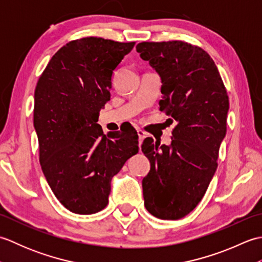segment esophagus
Returning <instances> with one entry per match:
<instances>
[{
    "mask_svg": "<svg viewBox=\"0 0 262 262\" xmlns=\"http://www.w3.org/2000/svg\"><path fill=\"white\" fill-rule=\"evenodd\" d=\"M137 134H138V141H140V146H141L144 138L146 137V133L142 129H137Z\"/></svg>",
    "mask_w": 262,
    "mask_h": 262,
    "instance_id": "1",
    "label": "esophagus"
}]
</instances>
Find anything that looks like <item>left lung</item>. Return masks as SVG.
<instances>
[{
	"label": "left lung",
	"instance_id": "8db88e82",
	"mask_svg": "<svg viewBox=\"0 0 262 262\" xmlns=\"http://www.w3.org/2000/svg\"><path fill=\"white\" fill-rule=\"evenodd\" d=\"M142 59L158 72L160 110L176 121L170 145L147 137L142 151L151 170L142 181L144 205L161 220H179L196 208L217 169L226 135L229 97L213 58L203 48L172 40L140 42Z\"/></svg>",
	"mask_w": 262,
	"mask_h": 262
}]
</instances>
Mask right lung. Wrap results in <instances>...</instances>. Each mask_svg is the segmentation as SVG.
I'll return each instance as SVG.
<instances>
[{"mask_svg": "<svg viewBox=\"0 0 262 262\" xmlns=\"http://www.w3.org/2000/svg\"><path fill=\"white\" fill-rule=\"evenodd\" d=\"M134 45L98 37L70 41L38 80L33 126L39 161L52 191L72 213L102 210L113 177L138 152L134 128L104 135L97 124L110 100L114 71Z\"/></svg>", "mask_w": 262, "mask_h": 262, "instance_id": "add662e5", "label": "right lung"}]
</instances>
